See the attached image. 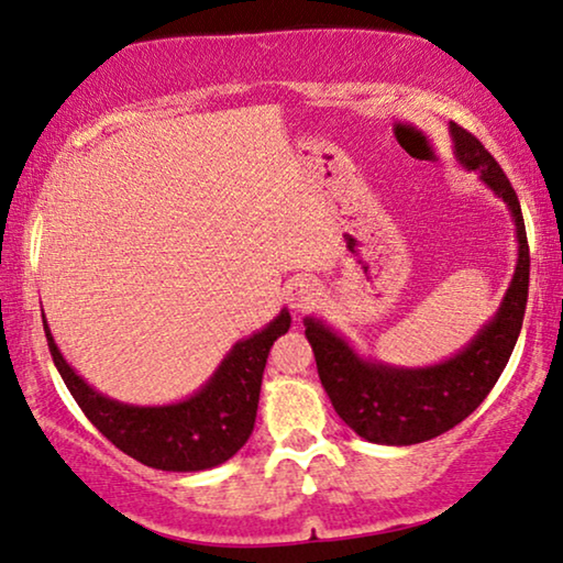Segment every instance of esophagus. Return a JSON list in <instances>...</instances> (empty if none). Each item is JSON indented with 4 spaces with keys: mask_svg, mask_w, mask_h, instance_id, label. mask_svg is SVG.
I'll return each mask as SVG.
<instances>
[{
    "mask_svg": "<svg viewBox=\"0 0 563 563\" xmlns=\"http://www.w3.org/2000/svg\"><path fill=\"white\" fill-rule=\"evenodd\" d=\"M285 300L296 313L313 311L316 303L321 300V285L311 278H296L285 288Z\"/></svg>",
    "mask_w": 563,
    "mask_h": 563,
    "instance_id": "esophagus-1",
    "label": "esophagus"
}]
</instances>
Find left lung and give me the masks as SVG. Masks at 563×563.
<instances>
[{
	"mask_svg": "<svg viewBox=\"0 0 563 563\" xmlns=\"http://www.w3.org/2000/svg\"><path fill=\"white\" fill-rule=\"evenodd\" d=\"M449 132L459 165L477 173L482 184L508 203L516 221L518 265L497 313L462 352L431 367H393L377 360H362L350 342L321 319H303L321 385L339 418L357 437L385 446H410L437 439L477 410L516 350L528 303L530 255L518 196L474 134L454 122L449 124Z\"/></svg>",
	"mask_w": 563,
	"mask_h": 563,
	"instance_id": "8db88e82",
	"label": "left lung"
}]
</instances>
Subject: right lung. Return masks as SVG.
Returning a JSON list of instances; mask_svg holds the SVG:
<instances>
[{"label": "right lung", "instance_id": "add662e5", "mask_svg": "<svg viewBox=\"0 0 563 563\" xmlns=\"http://www.w3.org/2000/svg\"><path fill=\"white\" fill-rule=\"evenodd\" d=\"M43 327L63 383L117 449L153 470L201 472L224 464L247 443L267 354L275 339L290 329V313L283 308L265 329L236 342L201 390L170 406H130L97 393L63 360L45 316Z\"/></svg>", "mask_w": 563, "mask_h": 563}]
</instances>
